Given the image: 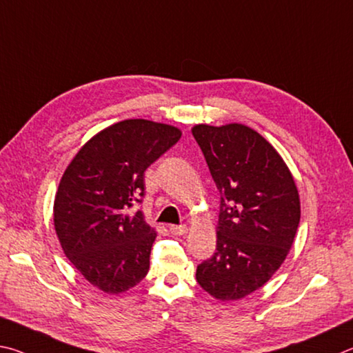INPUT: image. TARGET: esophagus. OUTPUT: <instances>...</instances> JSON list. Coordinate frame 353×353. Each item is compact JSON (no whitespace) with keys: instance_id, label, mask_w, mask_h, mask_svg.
Instances as JSON below:
<instances>
[{"instance_id":"1","label":"esophagus","mask_w":353,"mask_h":353,"mask_svg":"<svg viewBox=\"0 0 353 353\" xmlns=\"http://www.w3.org/2000/svg\"><path fill=\"white\" fill-rule=\"evenodd\" d=\"M169 231L173 234V236H186L188 226L186 225H172L169 228Z\"/></svg>"}]
</instances>
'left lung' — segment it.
<instances>
[{"mask_svg":"<svg viewBox=\"0 0 353 353\" xmlns=\"http://www.w3.org/2000/svg\"><path fill=\"white\" fill-rule=\"evenodd\" d=\"M192 134L220 192L217 248L196 267V282L215 299H242L285 261L301 220L298 189L281 154L256 130L200 123Z\"/></svg>","mask_w":353,"mask_h":353,"instance_id":"left-lung-1","label":"left lung"}]
</instances>
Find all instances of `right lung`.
<instances>
[{
  "mask_svg": "<svg viewBox=\"0 0 353 353\" xmlns=\"http://www.w3.org/2000/svg\"><path fill=\"white\" fill-rule=\"evenodd\" d=\"M181 138L176 127L127 119L86 142L66 167L54 201V226L70 262L108 294L144 279L157 232L141 211L144 172Z\"/></svg>",
  "mask_w": 353,
  "mask_h": 353,
  "instance_id": "right-lung-1",
  "label": "right lung"
}]
</instances>
